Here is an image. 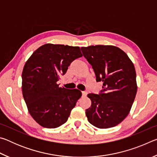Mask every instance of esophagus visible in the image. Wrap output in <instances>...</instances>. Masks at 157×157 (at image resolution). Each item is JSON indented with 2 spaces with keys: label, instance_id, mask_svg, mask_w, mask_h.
<instances>
[{
  "label": "esophagus",
  "instance_id": "obj_1",
  "mask_svg": "<svg viewBox=\"0 0 157 157\" xmlns=\"http://www.w3.org/2000/svg\"><path fill=\"white\" fill-rule=\"evenodd\" d=\"M82 96L85 97V96H86V95H87V92H86V91H82Z\"/></svg>",
  "mask_w": 157,
  "mask_h": 157
}]
</instances>
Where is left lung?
Wrapping results in <instances>:
<instances>
[{"label": "left lung", "mask_w": 157, "mask_h": 157, "mask_svg": "<svg viewBox=\"0 0 157 157\" xmlns=\"http://www.w3.org/2000/svg\"><path fill=\"white\" fill-rule=\"evenodd\" d=\"M96 81L103 82L99 94H89L91 105L86 116L93 125L107 129L121 123L129 113L137 92L134 66L127 55L113 46L82 47Z\"/></svg>", "instance_id": "1"}]
</instances>
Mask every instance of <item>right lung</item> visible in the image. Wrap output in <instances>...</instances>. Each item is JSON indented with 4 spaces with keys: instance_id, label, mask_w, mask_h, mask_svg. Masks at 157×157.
<instances>
[{
    "instance_id": "add662e5",
    "label": "right lung",
    "mask_w": 157,
    "mask_h": 157,
    "mask_svg": "<svg viewBox=\"0 0 157 157\" xmlns=\"http://www.w3.org/2000/svg\"><path fill=\"white\" fill-rule=\"evenodd\" d=\"M82 57L78 46L44 44L25 62L22 91L29 113L46 128H56L67 121L81 97L78 89L59 87L57 81L74 60Z\"/></svg>"
}]
</instances>
